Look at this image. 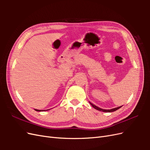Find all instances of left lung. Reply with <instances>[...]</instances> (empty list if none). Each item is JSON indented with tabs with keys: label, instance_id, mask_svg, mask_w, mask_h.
<instances>
[{
	"label": "left lung",
	"instance_id": "1",
	"mask_svg": "<svg viewBox=\"0 0 150 150\" xmlns=\"http://www.w3.org/2000/svg\"><path fill=\"white\" fill-rule=\"evenodd\" d=\"M90 104H91V105L94 108L96 109V110H97L98 111H103V112H113V111H115L117 110L118 109H120L121 107V106H120V107H117V108H116L111 109V110H103V109H101L100 108H98L96 106H95L94 104H92L91 103H90Z\"/></svg>",
	"mask_w": 150,
	"mask_h": 150
}]
</instances>
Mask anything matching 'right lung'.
Returning a JSON list of instances; mask_svg holds the SVG:
<instances>
[{
    "mask_svg": "<svg viewBox=\"0 0 150 150\" xmlns=\"http://www.w3.org/2000/svg\"><path fill=\"white\" fill-rule=\"evenodd\" d=\"M35 111H41L42 110H35ZM43 111H46V110H43Z\"/></svg>",
    "mask_w": 150,
    "mask_h": 150,
    "instance_id": "add662e5",
    "label": "right lung"
}]
</instances>
